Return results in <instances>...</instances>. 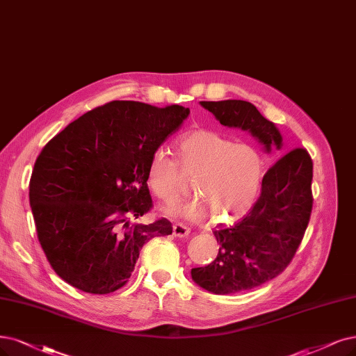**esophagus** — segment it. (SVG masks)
<instances>
[{
	"mask_svg": "<svg viewBox=\"0 0 356 356\" xmlns=\"http://www.w3.org/2000/svg\"><path fill=\"white\" fill-rule=\"evenodd\" d=\"M189 233H191V230L186 226H183V225H175L173 226V236H175V238H188Z\"/></svg>",
	"mask_w": 356,
	"mask_h": 356,
	"instance_id": "1",
	"label": "esophagus"
}]
</instances>
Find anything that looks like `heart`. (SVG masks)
I'll list each match as a JSON object with an SVG mask.
<instances>
[{
  "label": "heart",
  "mask_w": 356,
  "mask_h": 356,
  "mask_svg": "<svg viewBox=\"0 0 356 356\" xmlns=\"http://www.w3.org/2000/svg\"><path fill=\"white\" fill-rule=\"evenodd\" d=\"M179 165L163 148L152 152L147 171L148 186L161 201H173L183 191L182 175L193 177L196 198L164 207L168 216L189 221L217 217L218 222H233L254 205L264 160L249 143H234L213 130H193L177 143ZM181 170H178V167Z\"/></svg>",
  "instance_id": "heart-1"
}]
</instances>
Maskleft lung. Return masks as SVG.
I'll list each match as a JSON object with an SVG mask.
<instances>
[{
    "instance_id": "obj_1",
    "label": "left lung",
    "mask_w": 356,
    "mask_h": 356,
    "mask_svg": "<svg viewBox=\"0 0 356 356\" xmlns=\"http://www.w3.org/2000/svg\"><path fill=\"white\" fill-rule=\"evenodd\" d=\"M227 127L249 131L267 154L282 151L280 130L242 99L201 101ZM312 160L304 148L280 156L262 179L259 198L239 222L216 230L217 258L192 268V280L216 295L238 293L273 280L289 266L304 238L312 209Z\"/></svg>"
}]
</instances>
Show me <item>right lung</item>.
<instances>
[{"instance_id":"1","label":"right lung","mask_w":356,"mask_h":356,"mask_svg":"<svg viewBox=\"0 0 356 356\" xmlns=\"http://www.w3.org/2000/svg\"><path fill=\"white\" fill-rule=\"evenodd\" d=\"M181 105L111 101L72 122L39 154L29 186L36 233L60 277L86 293L123 287L142 246L173 232L149 211V158L189 115Z\"/></svg>"}]
</instances>
